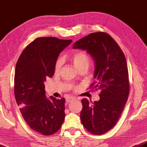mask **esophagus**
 <instances>
[{"label":"esophagus","mask_w":147,"mask_h":147,"mask_svg":"<svg viewBox=\"0 0 147 147\" xmlns=\"http://www.w3.org/2000/svg\"><path fill=\"white\" fill-rule=\"evenodd\" d=\"M74 99H76V98L75 97H69L68 98L66 99V102L67 103H69L70 102H71L72 100H74Z\"/></svg>","instance_id":"1"}]
</instances>
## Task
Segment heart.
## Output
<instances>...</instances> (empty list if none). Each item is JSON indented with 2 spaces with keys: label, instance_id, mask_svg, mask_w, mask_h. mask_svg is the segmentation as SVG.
Segmentation results:
<instances>
[{
  "label": "heart",
  "instance_id": "obj_1",
  "mask_svg": "<svg viewBox=\"0 0 147 147\" xmlns=\"http://www.w3.org/2000/svg\"><path fill=\"white\" fill-rule=\"evenodd\" d=\"M72 61H73L74 65L76 66V67L79 69L82 66L88 65L90 61V59L87 53L85 51H78L73 55L72 57ZM63 64V59L62 58H59L57 60L55 64L54 70L55 73H59L61 69V67Z\"/></svg>",
  "mask_w": 147,
  "mask_h": 147
}]
</instances>
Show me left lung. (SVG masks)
<instances>
[{"instance_id":"8db88e82","label":"left lung","mask_w":147,"mask_h":147,"mask_svg":"<svg viewBox=\"0 0 147 147\" xmlns=\"http://www.w3.org/2000/svg\"><path fill=\"white\" fill-rule=\"evenodd\" d=\"M74 49L86 50L95 61L91 90L99 89L100 99L92 105L83 99L80 113L82 124L91 134L101 135L113 128L125 107L129 94L128 69L125 57L108 34L91 33L76 41Z\"/></svg>"}]
</instances>
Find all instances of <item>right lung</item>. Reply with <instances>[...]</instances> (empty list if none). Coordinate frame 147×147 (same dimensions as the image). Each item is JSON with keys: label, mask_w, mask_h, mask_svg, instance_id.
Here are the masks:
<instances>
[{"label": "right lung", "mask_w": 147, "mask_h": 147, "mask_svg": "<svg viewBox=\"0 0 147 147\" xmlns=\"http://www.w3.org/2000/svg\"><path fill=\"white\" fill-rule=\"evenodd\" d=\"M72 40L38 37L27 46L17 61L14 92L22 117L29 127L45 136L57 133L64 122V97L45 96L44 82L54 74L60 53Z\"/></svg>", "instance_id": "add662e5"}]
</instances>
